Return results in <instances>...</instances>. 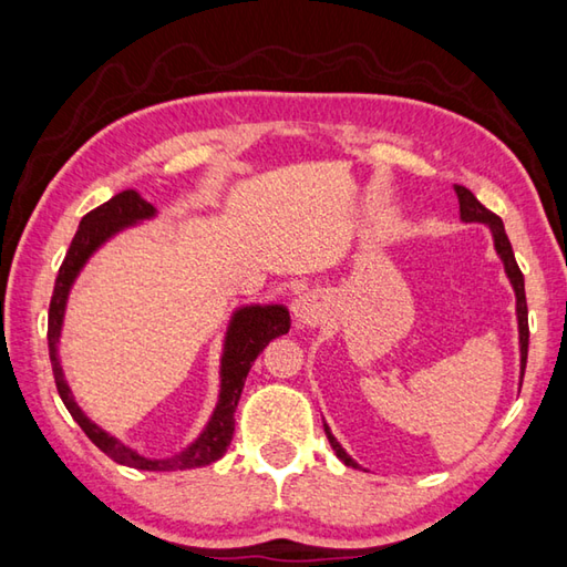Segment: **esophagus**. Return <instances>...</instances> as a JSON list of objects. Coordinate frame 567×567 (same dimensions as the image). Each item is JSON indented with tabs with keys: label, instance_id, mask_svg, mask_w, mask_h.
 Here are the masks:
<instances>
[{
	"label": "esophagus",
	"instance_id": "obj_1",
	"mask_svg": "<svg viewBox=\"0 0 567 567\" xmlns=\"http://www.w3.org/2000/svg\"><path fill=\"white\" fill-rule=\"evenodd\" d=\"M292 312H295V321L297 327H315L317 321L321 319V302H317V297L312 292L307 295H299L292 305Z\"/></svg>",
	"mask_w": 567,
	"mask_h": 567
}]
</instances>
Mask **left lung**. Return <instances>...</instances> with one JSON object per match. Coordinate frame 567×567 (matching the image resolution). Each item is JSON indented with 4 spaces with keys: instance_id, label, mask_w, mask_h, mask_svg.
<instances>
[{
    "instance_id": "1",
    "label": "left lung",
    "mask_w": 567,
    "mask_h": 567,
    "mask_svg": "<svg viewBox=\"0 0 567 567\" xmlns=\"http://www.w3.org/2000/svg\"><path fill=\"white\" fill-rule=\"evenodd\" d=\"M454 194H457V202H460V218L462 224H482L489 228L492 233V240H494V250L498 255V260L504 262V272L508 277V282L514 287V295H516V321H518V351H520V381H524V373H526V359H528V307H526V287H524V275H520L516 258H514V248L512 243H508V236L504 230V220L498 218L496 214H492L489 208H484L480 202H476L474 194L470 188L464 186H454ZM324 432H327V440L331 450L337 452V457L347 464V467L353 470H361V464L351 457V454L343 450L337 437L331 435L329 425L324 423Z\"/></svg>"
}]
</instances>
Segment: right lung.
<instances>
[{
    "instance_id": "right-lung-1",
    "label": "right lung",
    "mask_w": 567,
    "mask_h": 567,
    "mask_svg": "<svg viewBox=\"0 0 567 567\" xmlns=\"http://www.w3.org/2000/svg\"><path fill=\"white\" fill-rule=\"evenodd\" d=\"M157 206H152L140 192H135V188H125V192L115 194L110 202L83 216L53 285V297L49 307V357L55 388H59L63 405L69 408V413L73 415L75 423L83 427L85 435L93 440L95 447L103 450L110 460L142 472H179L206 467V464L224 457L233 440V430H236V408L252 361L258 359V353L268 347L272 339L287 334L292 321L290 309L285 305H240L233 309L224 334V347H220V385L214 413H210L204 430L198 432V437L194 442H188L182 452L172 454V457H144V454L132 450L122 440L110 435L107 430L93 423V420L83 413L81 405L75 403V395L69 381H65L59 357L65 307H69L73 285L78 280V275L83 272L87 260H91L105 243L120 236L122 230L135 228L144 224V220L157 218Z\"/></svg>"
}]
</instances>
